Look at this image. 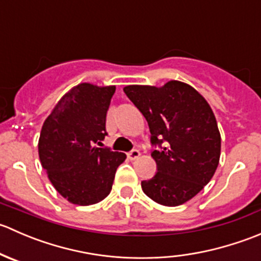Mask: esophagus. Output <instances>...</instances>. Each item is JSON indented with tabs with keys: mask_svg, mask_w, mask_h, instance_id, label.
Instances as JSON below:
<instances>
[{
	"mask_svg": "<svg viewBox=\"0 0 261 261\" xmlns=\"http://www.w3.org/2000/svg\"><path fill=\"white\" fill-rule=\"evenodd\" d=\"M140 151H139V150H136V149H134V150H131V151H128L127 152V158L130 160H135V159H138L139 156H140Z\"/></svg>",
	"mask_w": 261,
	"mask_h": 261,
	"instance_id": "1",
	"label": "esophagus"
}]
</instances>
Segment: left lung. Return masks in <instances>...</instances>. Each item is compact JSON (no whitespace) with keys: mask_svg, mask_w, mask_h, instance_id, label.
<instances>
[{"mask_svg":"<svg viewBox=\"0 0 261 261\" xmlns=\"http://www.w3.org/2000/svg\"><path fill=\"white\" fill-rule=\"evenodd\" d=\"M126 96L146 118L158 172L141 181L156 203L175 207L193 198L212 179L220 163L221 135L211 106L189 84L126 86Z\"/></svg>","mask_w":261,"mask_h":261,"instance_id":"1","label":"left lung"}]
</instances>
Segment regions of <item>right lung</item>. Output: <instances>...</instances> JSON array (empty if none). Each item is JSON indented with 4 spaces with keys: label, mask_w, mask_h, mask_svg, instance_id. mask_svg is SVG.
<instances>
[{
    "label": "right lung",
    "mask_w": 261,
    "mask_h": 261,
    "mask_svg": "<svg viewBox=\"0 0 261 261\" xmlns=\"http://www.w3.org/2000/svg\"><path fill=\"white\" fill-rule=\"evenodd\" d=\"M115 86L81 83L68 91L41 127L39 158L49 180L68 202L89 206L106 198L126 154L97 147L107 135Z\"/></svg>",
    "instance_id": "1"
}]
</instances>
